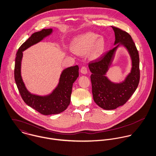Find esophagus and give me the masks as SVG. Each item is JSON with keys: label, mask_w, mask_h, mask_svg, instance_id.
Masks as SVG:
<instances>
[{"label": "esophagus", "mask_w": 156, "mask_h": 156, "mask_svg": "<svg viewBox=\"0 0 156 156\" xmlns=\"http://www.w3.org/2000/svg\"><path fill=\"white\" fill-rule=\"evenodd\" d=\"M80 72L81 73L83 74H84L86 75L87 73V67H85V66H83L80 70Z\"/></svg>", "instance_id": "1"}]
</instances>
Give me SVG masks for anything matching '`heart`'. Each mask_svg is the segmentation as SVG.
I'll use <instances>...</instances> for the list:
<instances>
[{
    "label": "heart",
    "mask_w": 156,
    "mask_h": 156,
    "mask_svg": "<svg viewBox=\"0 0 156 156\" xmlns=\"http://www.w3.org/2000/svg\"><path fill=\"white\" fill-rule=\"evenodd\" d=\"M98 36L94 32H87L76 37L71 43L72 51L81 56L88 54L92 60L99 58L104 51L105 41L102 37Z\"/></svg>",
    "instance_id": "b5f03b06"
}]
</instances>
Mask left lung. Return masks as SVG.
<instances>
[{
  "instance_id": "obj_1",
  "label": "left lung",
  "mask_w": 156,
  "mask_h": 156,
  "mask_svg": "<svg viewBox=\"0 0 156 156\" xmlns=\"http://www.w3.org/2000/svg\"><path fill=\"white\" fill-rule=\"evenodd\" d=\"M112 28L115 35L114 45L119 44L100 58L89 63L92 72L90 79L94 101L101 108L108 110L116 109L125 104L136 91L140 80L139 53L131 35L119 28ZM120 46H124L127 50L132 67L124 81L114 83L105 75Z\"/></svg>"
}]
</instances>
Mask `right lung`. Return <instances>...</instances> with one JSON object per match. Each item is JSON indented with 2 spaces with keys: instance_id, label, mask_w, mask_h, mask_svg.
<instances>
[{
  "instance_id": "right-lung-1",
  "label": "right lung",
  "mask_w": 156,
  "mask_h": 156,
  "mask_svg": "<svg viewBox=\"0 0 156 156\" xmlns=\"http://www.w3.org/2000/svg\"><path fill=\"white\" fill-rule=\"evenodd\" d=\"M52 32L53 30L49 28L43 29L32 34L18 49L15 60V81L23 100L28 105L44 115L58 114L67 108L70 102L73 83L79 76V67L78 65H76L62 70L59 83L51 94L40 96L31 94L27 89L21 75L23 52L50 35Z\"/></svg>"
}]
</instances>
